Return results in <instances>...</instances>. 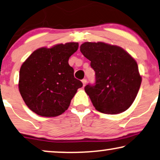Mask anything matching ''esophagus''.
<instances>
[{
    "label": "esophagus",
    "mask_w": 160,
    "mask_h": 160,
    "mask_svg": "<svg viewBox=\"0 0 160 160\" xmlns=\"http://www.w3.org/2000/svg\"><path fill=\"white\" fill-rule=\"evenodd\" d=\"M82 84H83V86H85V85H86V84H87V80L86 79H83L82 81Z\"/></svg>",
    "instance_id": "obj_1"
}]
</instances>
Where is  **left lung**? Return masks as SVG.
<instances>
[{
	"mask_svg": "<svg viewBox=\"0 0 160 160\" xmlns=\"http://www.w3.org/2000/svg\"><path fill=\"white\" fill-rule=\"evenodd\" d=\"M80 51L95 72V85L84 88L95 109L111 115L128 109L142 82L135 59L122 48L103 42H86Z\"/></svg>",
	"mask_w": 160,
	"mask_h": 160,
	"instance_id": "obj_1",
	"label": "left lung"
}]
</instances>
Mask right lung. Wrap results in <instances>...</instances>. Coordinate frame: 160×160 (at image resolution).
<instances>
[{
  "label": "right lung",
  "instance_id": "add662e5",
  "mask_svg": "<svg viewBox=\"0 0 160 160\" xmlns=\"http://www.w3.org/2000/svg\"><path fill=\"white\" fill-rule=\"evenodd\" d=\"M78 42L57 44L34 51L21 65L19 91L31 110L42 117H56L65 112L83 86L74 77L68 64L78 50Z\"/></svg>",
  "mask_w": 160,
  "mask_h": 160
}]
</instances>
